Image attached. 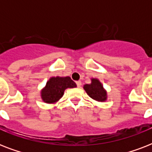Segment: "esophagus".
Here are the masks:
<instances>
[{"instance_id": "esophagus-1", "label": "esophagus", "mask_w": 152, "mask_h": 152, "mask_svg": "<svg viewBox=\"0 0 152 152\" xmlns=\"http://www.w3.org/2000/svg\"><path fill=\"white\" fill-rule=\"evenodd\" d=\"M76 85H77V87H78V88H80V87L81 86V81H80V80L76 81Z\"/></svg>"}]
</instances>
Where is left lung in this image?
<instances>
[{
    "mask_svg": "<svg viewBox=\"0 0 152 152\" xmlns=\"http://www.w3.org/2000/svg\"><path fill=\"white\" fill-rule=\"evenodd\" d=\"M83 88L88 95L93 99L101 102L106 99V92L104 91L101 83L96 79H92L91 83L86 84L83 86Z\"/></svg>",
    "mask_w": 152,
    "mask_h": 152,
    "instance_id": "1",
    "label": "left lung"
}]
</instances>
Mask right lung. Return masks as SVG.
<instances>
[{"instance_id": "1", "label": "right lung", "mask_w": 152, "mask_h": 152, "mask_svg": "<svg viewBox=\"0 0 152 152\" xmlns=\"http://www.w3.org/2000/svg\"><path fill=\"white\" fill-rule=\"evenodd\" d=\"M76 84L69 76L52 77L46 83V88L42 91V99L44 102L53 103L59 100L66 88H76Z\"/></svg>"}]
</instances>
